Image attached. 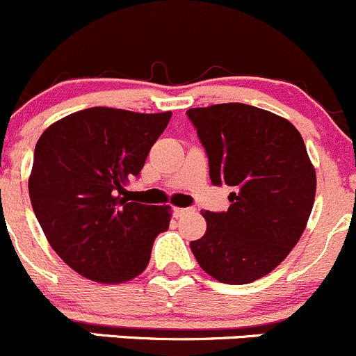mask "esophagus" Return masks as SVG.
Segmentation results:
<instances>
[{"mask_svg":"<svg viewBox=\"0 0 356 356\" xmlns=\"http://www.w3.org/2000/svg\"><path fill=\"white\" fill-rule=\"evenodd\" d=\"M188 208H174V217H182V215H186L188 213Z\"/></svg>","mask_w":356,"mask_h":356,"instance_id":"esophagus-1","label":"esophagus"}]
</instances>
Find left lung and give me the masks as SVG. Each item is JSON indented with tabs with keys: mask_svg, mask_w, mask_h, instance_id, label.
<instances>
[{
	"mask_svg": "<svg viewBox=\"0 0 356 356\" xmlns=\"http://www.w3.org/2000/svg\"><path fill=\"white\" fill-rule=\"evenodd\" d=\"M215 186H229L227 211H203L207 232L191 241L200 267L224 284L270 274L307 227L317 177L298 129L272 111L222 103L189 108Z\"/></svg>",
	"mask_w": 356,
	"mask_h": 356,
	"instance_id": "left-lung-1",
	"label": "left lung"
}]
</instances>
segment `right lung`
<instances>
[{
    "instance_id": "right-lung-1",
    "label": "right lung",
    "mask_w": 356,
    "mask_h": 356,
    "mask_svg": "<svg viewBox=\"0 0 356 356\" xmlns=\"http://www.w3.org/2000/svg\"><path fill=\"white\" fill-rule=\"evenodd\" d=\"M170 117L95 106L39 138L29 177L32 208L56 254L86 279L118 284L138 277L168 229L170 207L131 201L124 186L138 177Z\"/></svg>"
}]
</instances>
